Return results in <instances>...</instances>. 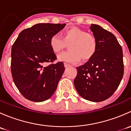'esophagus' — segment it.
Masks as SVG:
<instances>
[{
	"label": "esophagus",
	"instance_id": "esophagus-1",
	"mask_svg": "<svg viewBox=\"0 0 131 131\" xmlns=\"http://www.w3.org/2000/svg\"><path fill=\"white\" fill-rule=\"evenodd\" d=\"M64 67H65V68H67V67H70V64H68V63H64Z\"/></svg>",
	"mask_w": 131,
	"mask_h": 131
}]
</instances>
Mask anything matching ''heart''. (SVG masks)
<instances>
[{
    "label": "heart",
    "instance_id": "obj_1",
    "mask_svg": "<svg viewBox=\"0 0 131 131\" xmlns=\"http://www.w3.org/2000/svg\"><path fill=\"white\" fill-rule=\"evenodd\" d=\"M70 51L61 54L58 56L61 61L77 63L81 58L88 59L93 56L97 49V40L93 35L77 28L66 30L62 37L53 35L49 39V46L54 53H59L69 43Z\"/></svg>",
    "mask_w": 131,
    "mask_h": 131
}]
</instances>
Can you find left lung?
Segmentation results:
<instances>
[{"instance_id":"1","label":"left lung","mask_w":131,"mask_h":131,"mask_svg":"<svg viewBox=\"0 0 131 131\" xmlns=\"http://www.w3.org/2000/svg\"><path fill=\"white\" fill-rule=\"evenodd\" d=\"M90 29L97 40L96 52L77 68L74 85L81 97L92 102L109 98L117 90L124 75L122 49L115 36L101 26Z\"/></svg>"}]
</instances>
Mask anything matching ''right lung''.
<instances>
[{"label":"right lung","mask_w":131,"mask_h":131,"mask_svg":"<svg viewBox=\"0 0 131 131\" xmlns=\"http://www.w3.org/2000/svg\"><path fill=\"white\" fill-rule=\"evenodd\" d=\"M65 25L38 23L21 31L13 45L10 68L13 81L27 100L42 102L56 91L64 67L63 62L46 66L56 59L49 39Z\"/></svg>","instance_id":"1"}]
</instances>
